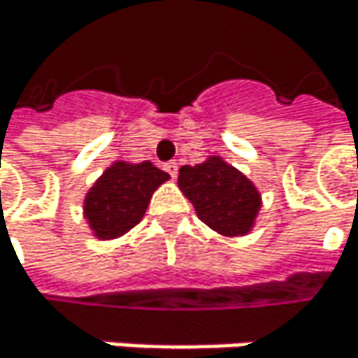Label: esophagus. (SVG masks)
<instances>
[{"mask_svg": "<svg viewBox=\"0 0 358 358\" xmlns=\"http://www.w3.org/2000/svg\"><path fill=\"white\" fill-rule=\"evenodd\" d=\"M164 168H166V172H168L172 178H176V176H178V164H176V162H168Z\"/></svg>", "mask_w": 358, "mask_h": 358, "instance_id": "obj_1", "label": "esophagus"}]
</instances>
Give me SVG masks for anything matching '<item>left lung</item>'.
Segmentation results:
<instances>
[{
    "mask_svg": "<svg viewBox=\"0 0 358 358\" xmlns=\"http://www.w3.org/2000/svg\"><path fill=\"white\" fill-rule=\"evenodd\" d=\"M178 186L201 222L222 236H245L261 209L257 186L234 166L211 155L196 166H182Z\"/></svg>",
    "mask_w": 358,
    "mask_h": 358,
    "instance_id": "left-lung-1",
    "label": "left lung"
}]
</instances>
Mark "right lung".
<instances>
[{
    "mask_svg": "<svg viewBox=\"0 0 358 358\" xmlns=\"http://www.w3.org/2000/svg\"><path fill=\"white\" fill-rule=\"evenodd\" d=\"M170 178L151 162H115L99 176L85 196V217L99 241H111L134 228L153 196Z\"/></svg>",
    "mask_w": 358,
    "mask_h": 358,
    "instance_id": "1",
    "label": "right lung"
}]
</instances>
